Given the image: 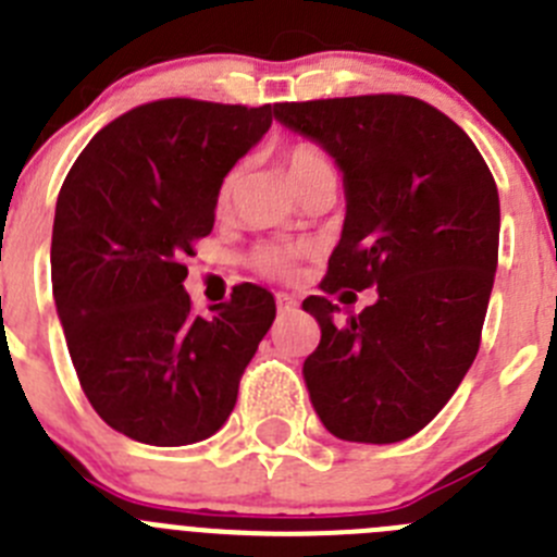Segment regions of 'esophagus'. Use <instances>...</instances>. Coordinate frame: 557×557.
Segmentation results:
<instances>
[{"instance_id":"obj_1","label":"esophagus","mask_w":557,"mask_h":557,"mask_svg":"<svg viewBox=\"0 0 557 557\" xmlns=\"http://www.w3.org/2000/svg\"><path fill=\"white\" fill-rule=\"evenodd\" d=\"M275 304H278V309H282V312H289V309L298 307V298L289 293H278L275 295Z\"/></svg>"}]
</instances>
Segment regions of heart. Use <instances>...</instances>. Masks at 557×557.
<instances>
[{"instance_id": "obj_1", "label": "heart", "mask_w": 557, "mask_h": 557, "mask_svg": "<svg viewBox=\"0 0 557 557\" xmlns=\"http://www.w3.org/2000/svg\"><path fill=\"white\" fill-rule=\"evenodd\" d=\"M326 164V156L314 145H293L284 150V166H287V175L295 186L301 184L307 175H312L314 170H321ZM236 178H239V170H231L223 175V181L218 186V195H214L218 209H225L231 203ZM309 253H312V248L307 243H262L250 250V268L256 273L273 278V282H293L295 275H298V268H301V262Z\"/></svg>"}]
</instances>
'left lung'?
<instances>
[{"instance_id": "left-lung-1", "label": "left lung", "mask_w": 557, "mask_h": 557, "mask_svg": "<svg viewBox=\"0 0 557 557\" xmlns=\"http://www.w3.org/2000/svg\"><path fill=\"white\" fill-rule=\"evenodd\" d=\"M346 184V223L323 293L377 287L346 322L325 295L304 309L321 343L304 362L309 398L339 441L396 444L424 430L480 351L499 259V191L460 125L405 95L275 102Z\"/></svg>"}]
</instances>
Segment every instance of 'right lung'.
Segmentation results:
<instances>
[{"mask_svg": "<svg viewBox=\"0 0 557 557\" xmlns=\"http://www.w3.org/2000/svg\"><path fill=\"white\" fill-rule=\"evenodd\" d=\"M273 106L145 102L108 122L69 170L52 225V293L81 387L111 430L150 446L214 435L273 326V295L236 284L191 312L186 256L214 228L225 172Z\"/></svg>", "mask_w": 557, "mask_h": 557, "instance_id": "obj_1", "label": "right lung"}]
</instances>
